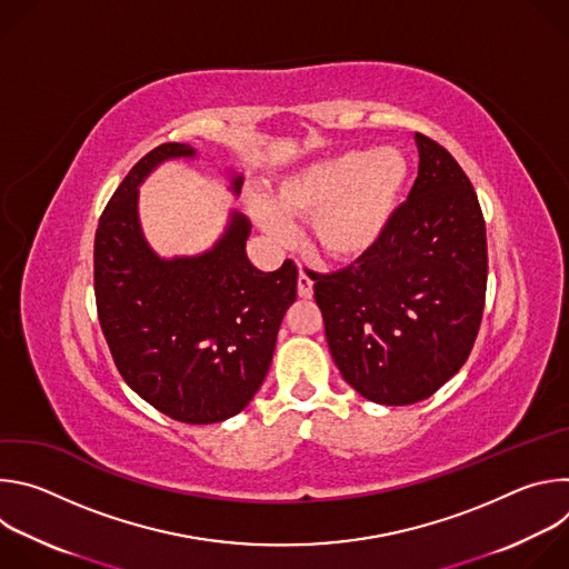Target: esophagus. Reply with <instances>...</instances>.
I'll return each mask as SVG.
<instances>
[{
  "instance_id": "obj_1",
  "label": "esophagus",
  "mask_w": 569,
  "mask_h": 569,
  "mask_svg": "<svg viewBox=\"0 0 569 569\" xmlns=\"http://www.w3.org/2000/svg\"><path fill=\"white\" fill-rule=\"evenodd\" d=\"M297 292H299L301 299H310L312 297V281H310V277L303 270H299V277H297Z\"/></svg>"
}]
</instances>
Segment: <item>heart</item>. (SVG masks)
Wrapping results in <instances>:
<instances>
[{"mask_svg":"<svg viewBox=\"0 0 569 569\" xmlns=\"http://www.w3.org/2000/svg\"><path fill=\"white\" fill-rule=\"evenodd\" d=\"M408 180V159L398 150H349L283 182L274 207L288 216H310L312 246L331 261L349 263L378 246ZM278 212L263 204L259 220L270 233L286 236L290 224Z\"/></svg>","mask_w":569,"mask_h":569,"instance_id":"b5f03b06","label":"heart"}]
</instances>
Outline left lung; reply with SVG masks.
<instances>
[{
  "label": "left lung",
  "mask_w": 569,
  "mask_h": 569,
  "mask_svg": "<svg viewBox=\"0 0 569 569\" xmlns=\"http://www.w3.org/2000/svg\"><path fill=\"white\" fill-rule=\"evenodd\" d=\"M419 176L378 246L319 274L315 301L342 378L380 405L432 396L468 360L489 252L477 193L455 157L417 132Z\"/></svg>",
  "instance_id": "left-lung-1"
}]
</instances>
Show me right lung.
I'll return each instance as SVG.
<instances>
[{"label": "right lung", "mask_w": 569, "mask_h": 569, "mask_svg": "<svg viewBox=\"0 0 569 569\" xmlns=\"http://www.w3.org/2000/svg\"><path fill=\"white\" fill-rule=\"evenodd\" d=\"M187 143L143 154L103 209L94 238V297L112 360L132 391L182 423L238 415L259 391L286 310L297 299V266L257 270L250 222L233 213L202 257L159 259L141 236L137 187L164 159L193 157ZM242 178H233L238 193Z\"/></svg>", "instance_id": "obj_1"}]
</instances>
